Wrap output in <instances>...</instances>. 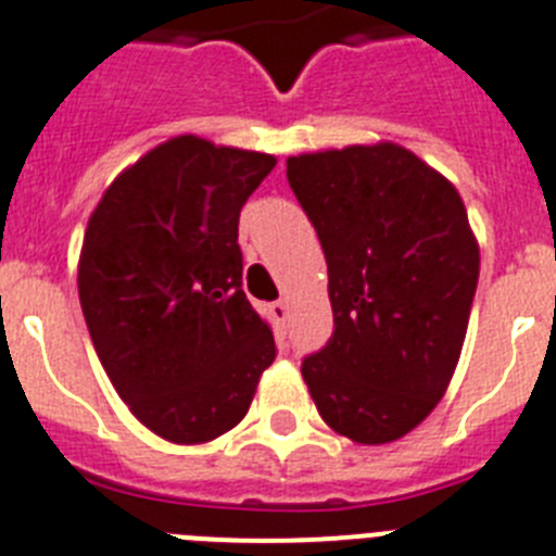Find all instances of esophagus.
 I'll list each match as a JSON object with an SVG mask.
<instances>
[{"mask_svg": "<svg viewBox=\"0 0 556 556\" xmlns=\"http://www.w3.org/2000/svg\"><path fill=\"white\" fill-rule=\"evenodd\" d=\"M270 316H274V321H277V328H286L288 321V302L286 300H277L274 305H270Z\"/></svg>", "mask_w": 556, "mask_h": 556, "instance_id": "34e87169", "label": "esophagus"}]
</instances>
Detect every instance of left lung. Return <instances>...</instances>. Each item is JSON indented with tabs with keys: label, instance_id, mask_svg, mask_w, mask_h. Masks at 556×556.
I'll return each instance as SVG.
<instances>
[{
	"label": "left lung",
	"instance_id": "left-lung-1",
	"mask_svg": "<svg viewBox=\"0 0 556 556\" xmlns=\"http://www.w3.org/2000/svg\"><path fill=\"white\" fill-rule=\"evenodd\" d=\"M328 260L330 342L302 362L316 409L365 446L399 441L444 399L478 288L458 189L399 143L288 157Z\"/></svg>",
	"mask_w": 556,
	"mask_h": 556
}]
</instances>
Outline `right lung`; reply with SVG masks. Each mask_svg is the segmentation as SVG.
<instances>
[{
	"mask_svg": "<svg viewBox=\"0 0 556 556\" xmlns=\"http://www.w3.org/2000/svg\"><path fill=\"white\" fill-rule=\"evenodd\" d=\"M277 157L177 135L121 172L78 256V300L129 413L172 444L245 418L277 348L242 293L240 208Z\"/></svg>",
	"mask_w": 556,
	"mask_h": 556,
	"instance_id": "right-lung-1",
	"label": "right lung"
}]
</instances>
